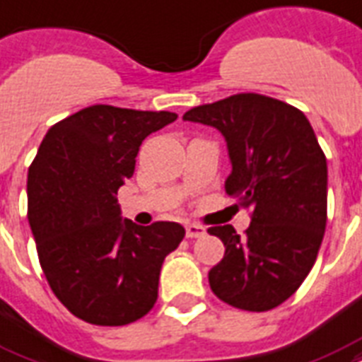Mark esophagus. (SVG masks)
Listing matches in <instances>:
<instances>
[{"label": "esophagus", "instance_id": "esophagus-1", "mask_svg": "<svg viewBox=\"0 0 362 362\" xmlns=\"http://www.w3.org/2000/svg\"><path fill=\"white\" fill-rule=\"evenodd\" d=\"M206 233V230L199 224H187L186 226V235L189 239H197V237H203Z\"/></svg>", "mask_w": 362, "mask_h": 362}]
</instances>
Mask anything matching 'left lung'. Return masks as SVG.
I'll return each mask as SVG.
<instances>
[{
    "label": "left lung",
    "mask_w": 362,
    "mask_h": 362,
    "mask_svg": "<svg viewBox=\"0 0 362 362\" xmlns=\"http://www.w3.org/2000/svg\"><path fill=\"white\" fill-rule=\"evenodd\" d=\"M184 121L224 136L226 193L252 209L245 235L209 228L226 247L209 272L212 292L239 310H273L308 277L325 235L328 170L313 127L291 104L255 93L192 107Z\"/></svg>",
    "instance_id": "obj_1"
}]
</instances>
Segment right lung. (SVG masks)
<instances>
[{"instance_id":"obj_1","label":"right lung","mask_w":362,"mask_h":362,"mask_svg":"<svg viewBox=\"0 0 362 362\" xmlns=\"http://www.w3.org/2000/svg\"><path fill=\"white\" fill-rule=\"evenodd\" d=\"M173 112L96 104L47 131L28 170V220L41 269L76 317L100 327L138 321L157 300L163 260L186 235L176 222L121 218L117 189L146 136Z\"/></svg>"}]
</instances>
